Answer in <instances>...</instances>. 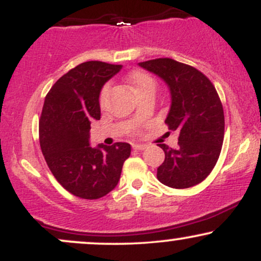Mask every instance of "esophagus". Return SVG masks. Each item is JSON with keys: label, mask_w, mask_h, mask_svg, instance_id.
Wrapping results in <instances>:
<instances>
[{"label": "esophagus", "mask_w": 261, "mask_h": 261, "mask_svg": "<svg viewBox=\"0 0 261 261\" xmlns=\"http://www.w3.org/2000/svg\"><path fill=\"white\" fill-rule=\"evenodd\" d=\"M133 147L134 149H137V151H143V149L147 148V145H139V143H137V145H134Z\"/></svg>", "instance_id": "esophagus-1"}]
</instances>
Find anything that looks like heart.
Instances as JSON below:
<instances>
[{"label":"heart","mask_w":261,"mask_h":261,"mask_svg":"<svg viewBox=\"0 0 261 261\" xmlns=\"http://www.w3.org/2000/svg\"><path fill=\"white\" fill-rule=\"evenodd\" d=\"M128 81H130L131 86H133L135 93L137 95L146 91H154L155 89V82L151 76L147 73L142 72V71H133L128 74ZM108 91H109V87L106 86L101 89L100 93V101L103 103L106 100Z\"/></svg>","instance_id":"b5f03b06"}]
</instances>
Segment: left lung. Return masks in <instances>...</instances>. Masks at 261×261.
<instances>
[{
	"label": "left lung",
	"mask_w": 261,
	"mask_h": 261,
	"mask_svg": "<svg viewBox=\"0 0 261 261\" xmlns=\"http://www.w3.org/2000/svg\"><path fill=\"white\" fill-rule=\"evenodd\" d=\"M169 87L172 104L166 124L178 131V148L164 143V162L157 168L162 184L187 189L201 182L216 166L224 136L223 107L211 81L193 66L173 59L140 62Z\"/></svg>",
	"instance_id": "1"
}]
</instances>
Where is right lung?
I'll return each mask as SVG.
<instances>
[{"mask_svg":"<svg viewBox=\"0 0 261 261\" xmlns=\"http://www.w3.org/2000/svg\"><path fill=\"white\" fill-rule=\"evenodd\" d=\"M120 70L121 65L83 62L56 81L45 97L39 120L41 152L56 180L81 199L110 193L130 157L126 142L89 145L91 121L100 119L101 87Z\"/></svg>","mask_w":261,"mask_h":261,"instance_id":"right-lung-1","label":"right lung"}]
</instances>
